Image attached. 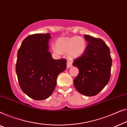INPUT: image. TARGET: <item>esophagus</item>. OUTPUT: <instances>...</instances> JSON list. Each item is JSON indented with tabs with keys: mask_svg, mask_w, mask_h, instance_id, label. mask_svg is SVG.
I'll return each instance as SVG.
<instances>
[{
	"mask_svg": "<svg viewBox=\"0 0 127 127\" xmlns=\"http://www.w3.org/2000/svg\"><path fill=\"white\" fill-rule=\"evenodd\" d=\"M72 62L71 61H67V67L68 68H70L72 67Z\"/></svg>",
	"mask_w": 127,
	"mask_h": 127,
	"instance_id": "obj_1",
	"label": "esophagus"
}]
</instances>
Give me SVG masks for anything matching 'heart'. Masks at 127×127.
<instances>
[{
  "instance_id": "heart-1",
  "label": "heart",
  "mask_w": 127,
  "mask_h": 127,
  "mask_svg": "<svg viewBox=\"0 0 127 127\" xmlns=\"http://www.w3.org/2000/svg\"><path fill=\"white\" fill-rule=\"evenodd\" d=\"M86 48V42L83 37L74 36L67 38H60L56 41V45L53 46L55 52L61 54L67 52L69 58L74 59L81 56Z\"/></svg>"
}]
</instances>
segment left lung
<instances>
[{
	"label": "left lung",
	"mask_w": 127,
	"mask_h": 127,
	"mask_svg": "<svg viewBox=\"0 0 127 127\" xmlns=\"http://www.w3.org/2000/svg\"><path fill=\"white\" fill-rule=\"evenodd\" d=\"M84 37L89 43L83 54L72 63L79 68L74 84L78 92L92 97L109 81L112 60L109 48L102 40L86 34Z\"/></svg>",
	"instance_id": "obj_1"
}]
</instances>
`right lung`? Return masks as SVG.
I'll return each mask as SVG.
<instances>
[{"instance_id":"obj_1","label":"right lung","mask_w":127,"mask_h":127,"mask_svg":"<svg viewBox=\"0 0 127 127\" xmlns=\"http://www.w3.org/2000/svg\"><path fill=\"white\" fill-rule=\"evenodd\" d=\"M49 33L35 34L24 39L17 53L16 73L21 89L29 97L43 100L51 96L67 60H55L48 51Z\"/></svg>"}]
</instances>
